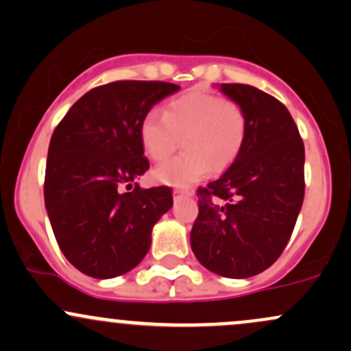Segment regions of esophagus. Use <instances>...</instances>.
<instances>
[{"mask_svg":"<svg viewBox=\"0 0 351 351\" xmlns=\"http://www.w3.org/2000/svg\"><path fill=\"white\" fill-rule=\"evenodd\" d=\"M191 195H193V191L184 190V188H175V190H173V196H175V198H183V196H191Z\"/></svg>","mask_w":351,"mask_h":351,"instance_id":"1","label":"esophagus"}]
</instances>
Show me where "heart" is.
Segmentation results:
<instances>
[{
	"label": "heart",
	"instance_id": "1",
	"mask_svg": "<svg viewBox=\"0 0 351 351\" xmlns=\"http://www.w3.org/2000/svg\"><path fill=\"white\" fill-rule=\"evenodd\" d=\"M248 133V117L240 103L205 90H191L168 101L163 114L152 110L140 123V140L152 160L161 161L178 148L182 155L155 168L160 183L183 186L221 171L237 160Z\"/></svg>",
	"mask_w": 351,
	"mask_h": 351
}]
</instances>
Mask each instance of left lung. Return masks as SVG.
Here are the masks:
<instances>
[{"mask_svg": "<svg viewBox=\"0 0 351 351\" xmlns=\"http://www.w3.org/2000/svg\"><path fill=\"white\" fill-rule=\"evenodd\" d=\"M219 90L243 106L248 133L232 167L196 191L190 243L210 271L248 278L271 267L293 233L305 196V146L275 96L241 83Z\"/></svg>", "mask_w": 351, "mask_h": 351, "instance_id": "obj_1", "label": "left lung"}]
</instances>
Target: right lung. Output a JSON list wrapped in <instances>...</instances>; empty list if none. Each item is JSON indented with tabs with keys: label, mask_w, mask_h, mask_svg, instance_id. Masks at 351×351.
Listing matches in <instances>:
<instances>
[{
	"label": "right lung",
	"mask_w": 351,
	"mask_h": 351,
	"mask_svg": "<svg viewBox=\"0 0 351 351\" xmlns=\"http://www.w3.org/2000/svg\"><path fill=\"white\" fill-rule=\"evenodd\" d=\"M178 84L123 80L96 86L58 123L48 148L45 205L75 268L114 278L143 260L153 225L173 206L169 186L133 182L149 168L141 119Z\"/></svg>",
	"instance_id": "add662e5"
}]
</instances>
